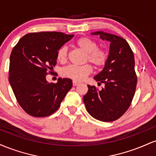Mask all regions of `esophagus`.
<instances>
[{
  "label": "esophagus",
  "mask_w": 156,
  "mask_h": 156,
  "mask_svg": "<svg viewBox=\"0 0 156 156\" xmlns=\"http://www.w3.org/2000/svg\"><path fill=\"white\" fill-rule=\"evenodd\" d=\"M73 86H74V87H76V86L78 85V84H80V83H79V82L76 81V80H73Z\"/></svg>",
  "instance_id": "obj_1"
}]
</instances>
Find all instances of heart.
<instances>
[{"label":"heart","mask_w":156,"mask_h":156,"mask_svg":"<svg viewBox=\"0 0 156 156\" xmlns=\"http://www.w3.org/2000/svg\"><path fill=\"white\" fill-rule=\"evenodd\" d=\"M76 44L80 49L86 52L85 60L92 62L98 67L104 66L108 60V55L104 50L99 49L98 44L95 41L88 37H82L76 41ZM58 61L61 62H65L67 57V48L62 46L58 50L56 53ZM92 71L90 64L83 65H68L62 70V76L71 79L80 81L89 76Z\"/></svg>","instance_id":"heart-1"}]
</instances>
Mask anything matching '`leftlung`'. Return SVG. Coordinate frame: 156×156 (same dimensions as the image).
<instances>
[{
	"instance_id": "1",
	"label": "left lung",
	"mask_w": 156,
	"mask_h": 156,
	"mask_svg": "<svg viewBox=\"0 0 156 156\" xmlns=\"http://www.w3.org/2000/svg\"><path fill=\"white\" fill-rule=\"evenodd\" d=\"M103 40L110 42L108 58L103 70L94 77L98 84L105 87L98 90L88 85L83 102L88 113L94 119L112 122L119 119L129 108L137 83L133 53L127 41L119 36L96 31Z\"/></svg>"
}]
</instances>
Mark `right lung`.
<instances>
[{
	"instance_id": "1",
	"label": "right lung",
	"mask_w": 156,
	"mask_h": 156,
	"mask_svg": "<svg viewBox=\"0 0 156 156\" xmlns=\"http://www.w3.org/2000/svg\"><path fill=\"white\" fill-rule=\"evenodd\" d=\"M73 37L55 31L30 33L12 50L9 80L20 105L29 115H51L72 88L69 78H59L56 83H48L46 75L56 64L58 50Z\"/></svg>"
}]
</instances>
